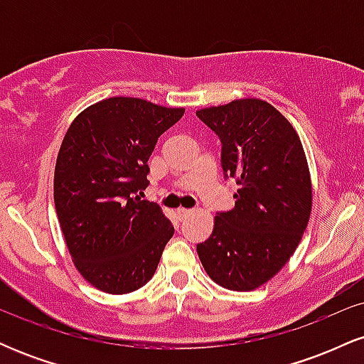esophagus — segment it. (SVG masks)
Instances as JSON below:
<instances>
[{
  "instance_id": "esophagus-1",
  "label": "esophagus",
  "mask_w": 364,
  "mask_h": 364,
  "mask_svg": "<svg viewBox=\"0 0 364 364\" xmlns=\"http://www.w3.org/2000/svg\"><path fill=\"white\" fill-rule=\"evenodd\" d=\"M190 214H191L190 208H178V210H176V215H178V219H179V220L186 219V217L190 215Z\"/></svg>"
}]
</instances>
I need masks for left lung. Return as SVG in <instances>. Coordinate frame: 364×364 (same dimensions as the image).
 <instances>
[{"label": "left lung", "mask_w": 364, "mask_h": 364, "mask_svg": "<svg viewBox=\"0 0 364 364\" xmlns=\"http://www.w3.org/2000/svg\"><path fill=\"white\" fill-rule=\"evenodd\" d=\"M220 140L224 178H235V208L217 212L214 231L196 245L219 286L252 291L286 265L311 212V181L298 133L260 99L196 112Z\"/></svg>", "instance_id": "1"}]
</instances>
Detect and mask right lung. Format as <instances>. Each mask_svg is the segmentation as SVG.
<instances>
[{
  "label": "right lung",
  "instance_id": "right-lung-1",
  "mask_svg": "<svg viewBox=\"0 0 364 364\" xmlns=\"http://www.w3.org/2000/svg\"><path fill=\"white\" fill-rule=\"evenodd\" d=\"M185 109L111 97L75 118L54 171V205L78 272L109 294L145 286L174 235L161 207L140 200L159 136Z\"/></svg>",
  "mask_w": 364,
  "mask_h": 364
}]
</instances>
